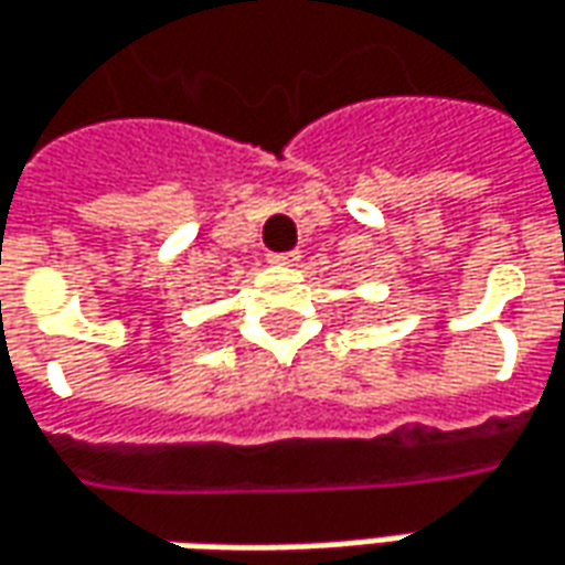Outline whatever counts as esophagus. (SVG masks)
I'll return each instance as SVG.
<instances>
[{
	"label": "esophagus",
	"instance_id": "1",
	"mask_svg": "<svg viewBox=\"0 0 565 565\" xmlns=\"http://www.w3.org/2000/svg\"><path fill=\"white\" fill-rule=\"evenodd\" d=\"M268 263H271V266H299V253H268Z\"/></svg>",
	"mask_w": 565,
	"mask_h": 565
}]
</instances>
